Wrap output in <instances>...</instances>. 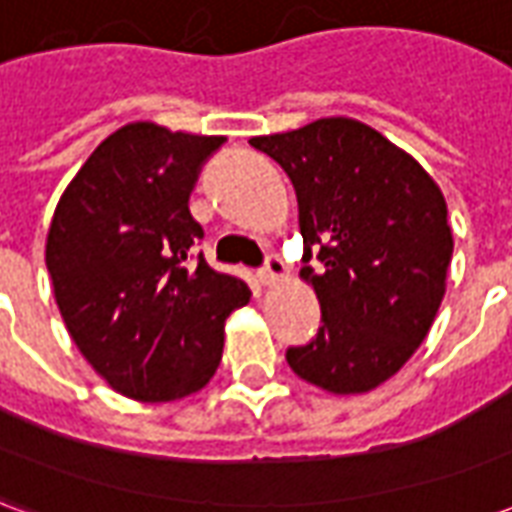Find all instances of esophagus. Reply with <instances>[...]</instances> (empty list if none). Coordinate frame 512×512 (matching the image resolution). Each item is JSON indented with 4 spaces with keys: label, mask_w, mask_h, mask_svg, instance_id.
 Instances as JSON below:
<instances>
[{
    "label": "esophagus",
    "mask_w": 512,
    "mask_h": 512,
    "mask_svg": "<svg viewBox=\"0 0 512 512\" xmlns=\"http://www.w3.org/2000/svg\"><path fill=\"white\" fill-rule=\"evenodd\" d=\"M282 279H285V263H282V257L271 252V255H266L263 268H260V282L263 285H277Z\"/></svg>",
    "instance_id": "esophagus-1"
}]
</instances>
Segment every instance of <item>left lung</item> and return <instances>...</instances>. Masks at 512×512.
I'll use <instances>...</instances> for the list:
<instances>
[{"instance_id": "left-lung-1", "label": "left lung", "mask_w": 512, "mask_h": 512, "mask_svg": "<svg viewBox=\"0 0 512 512\" xmlns=\"http://www.w3.org/2000/svg\"><path fill=\"white\" fill-rule=\"evenodd\" d=\"M249 145L288 172L321 329L288 348L290 370L334 395L370 392L406 365L439 312L452 260L447 202L376 128L323 117ZM318 256L321 269L309 260Z\"/></svg>"}]
</instances>
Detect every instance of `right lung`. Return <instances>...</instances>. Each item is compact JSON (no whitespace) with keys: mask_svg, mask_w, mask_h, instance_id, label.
Here are the masks:
<instances>
[{"mask_svg":"<svg viewBox=\"0 0 512 512\" xmlns=\"http://www.w3.org/2000/svg\"><path fill=\"white\" fill-rule=\"evenodd\" d=\"M224 136L131 123L106 136L57 202L46 241L73 343L120 395L164 403L200 392L222 362L224 321L249 301L194 246L189 197Z\"/></svg>","mask_w":512,"mask_h":512,"instance_id":"right-lung-1","label":"right lung"}]
</instances>
